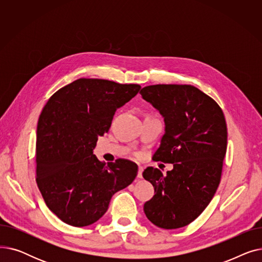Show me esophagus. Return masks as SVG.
Segmentation results:
<instances>
[{"mask_svg": "<svg viewBox=\"0 0 262 262\" xmlns=\"http://www.w3.org/2000/svg\"><path fill=\"white\" fill-rule=\"evenodd\" d=\"M142 172H143V168L139 166V168H138V175H137V176H138V178H142Z\"/></svg>", "mask_w": 262, "mask_h": 262, "instance_id": "obj_1", "label": "esophagus"}]
</instances>
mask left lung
I'll use <instances>...</instances> for the list:
<instances>
[{"instance_id":"8db88e82","label":"left lung","mask_w":262,"mask_h":262,"mask_svg":"<svg viewBox=\"0 0 262 262\" xmlns=\"http://www.w3.org/2000/svg\"><path fill=\"white\" fill-rule=\"evenodd\" d=\"M140 94L166 125L153 159L173 163L167 175L153 167L144 170V180L155 190L144 204V213L160 228H181L207 207L221 181L227 147L225 117L213 99L191 85H152Z\"/></svg>"}]
</instances>
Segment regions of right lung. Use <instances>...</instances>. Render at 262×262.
I'll return each instance as SVG.
<instances>
[{
	"instance_id": "obj_1",
	"label": "right lung",
	"mask_w": 262,
	"mask_h": 262,
	"mask_svg": "<svg viewBox=\"0 0 262 262\" xmlns=\"http://www.w3.org/2000/svg\"><path fill=\"white\" fill-rule=\"evenodd\" d=\"M140 85L79 78L55 92L37 125L36 182L49 209L75 227L93 224L116 192L130 185L138 166L127 159L104 163L93 155L116 110Z\"/></svg>"
}]
</instances>
